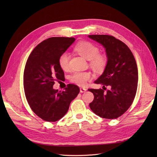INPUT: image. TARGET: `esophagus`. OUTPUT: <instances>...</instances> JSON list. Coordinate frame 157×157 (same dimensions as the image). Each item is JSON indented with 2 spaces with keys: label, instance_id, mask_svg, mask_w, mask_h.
I'll use <instances>...</instances> for the list:
<instances>
[{
  "label": "esophagus",
  "instance_id": "1",
  "mask_svg": "<svg viewBox=\"0 0 157 157\" xmlns=\"http://www.w3.org/2000/svg\"><path fill=\"white\" fill-rule=\"evenodd\" d=\"M86 91V88H80V92L81 93L85 92Z\"/></svg>",
  "mask_w": 157,
  "mask_h": 157
}]
</instances>
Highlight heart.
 Wrapping results in <instances>:
<instances>
[{
  "label": "heart",
  "mask_w": 157,
  "mask_h": 157,
  "mask_svg": "<svg viewBox=\"0 0 157 157\" xmlns=\"http://www.w3.org/2000/svg\"><path fill=\"white\" fill-rule=\"evenodd\" d=\"M75 50L85 59L90 60V66L95 70L102 69L107 63L106 57L99 54L98 47L91 42L88 41L80 42L75 46ZM69 58L70 56L67 52H63L59 56V65L62 70L67 71L68 69ZM92 78V75L90 72H75L71 76L70 80L71 82L79 86H84Z\"/></svg>",
  "instance_id": "1"
}]
</instances>
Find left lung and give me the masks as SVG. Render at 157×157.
Wrapping results in <instances>:
<instances>
[{
	"label": "left lung",
	"mask_w": 157,
	"mask_h": 157,
	"mask_svg": "<svg viewBox=\"0 0 157 157\" xmlns=\"http://www.w3.org/2000/svg\"><path fill=\"white\" fill-rule=\"evenodd\" d=\"M88 37L104 47L107 58L103 73L94 82L102 84L103 89H88L94 96L90 107L100 117L117 118L128 110L136 96L138 82L136 59L130 48L115 37L106 35ZM105 86L109 87L106 93Z\"/></svg>",
	"instance_id": "left-lung-1"
}]
</instances>
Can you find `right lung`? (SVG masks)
Listing matches in <instances>:
<instances>
[{
  "label": "right lung",
  "mask_w": 157,
  "mask_h": 157,
  "mask_svg": "<svg viewBox=\"0 0 157 157\" xmlns=\"http://www.w3.org/2000/svg\"><path fill=\"white\" fill-rule=\"evenodd\" d=\"M75 40L73 37L49 38L38 44L27 59L23 73L25 97L32 111L45 121L62 118L80 92L75 84H69L62 92L53 88L55 80L64 77L59 56Z\"/></svg>",
  "instance_id": "add662e5"
}]
</instances>
